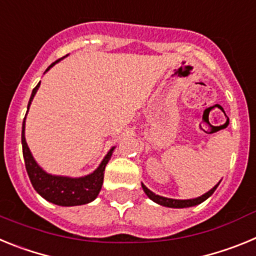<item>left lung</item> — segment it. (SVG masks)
Wrapping results in <instances>:
<instances>
[{"label":"left lung","mask_w":256,"mask_h":256,"mask_svg":"<svg viewBox=\"0 0 256 256\" xmlns=\"http://www.w3.org/2000/svg\"><path fill=\"white\" fill-rule=\"evenodd\" d=\"M219 183L212 187L210 191H208L206 194H204L202 196H200V198H190V200H176V198H162V196H159V195H155L152 191H150L148 187L144 186V183H142V188H144V194H146V195H148L151 200L155 201L156 204L162 205V206H168V208H190V206H195V205L201 204L202 201H205L208 198H210V196L214 194V191L216 190V187L219 186Z\"/></svg>","instance_id":"left-lung-1"}]
</instances>
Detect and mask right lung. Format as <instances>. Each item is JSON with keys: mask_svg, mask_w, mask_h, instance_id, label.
<instances>
[{"mask_svg": "<svg viewBox=\"0 0 256 256\" xmlns=\"http://www.w3.org/2000/svg\"><path fill=\"white\" fill-rule=\"evenodd\" d=\"M58 61L52 62L47 68V70L51 69ZM40 84V82L36 86V88L32 92V96L29 98L28 104V110L32 104V100H33V97L37 94ZM24 132H26V118H24V122H22V156H24L26 173L29 176L32 186L34 187L36 191L42 198H46L47 201H50L52 204L60 205V206H76V205L88 204V202H91V201H94L97 198V195L101 191V187H102L105 166L108 162V160H110V158H112V151H114L115 148H112V150L106 154V156L104 158L102 162H101L100 166L94 173L88 174V176L79 178L52 176V174L46 173L44 169L40 168V165L37 164V162L34 160V158L32 156L30 150H29L28 144H26Z\"/></svg>", "mask_w": 256, "mask_h": 256, "instance_id": "1", "label": "right lung"}]
</instances>
